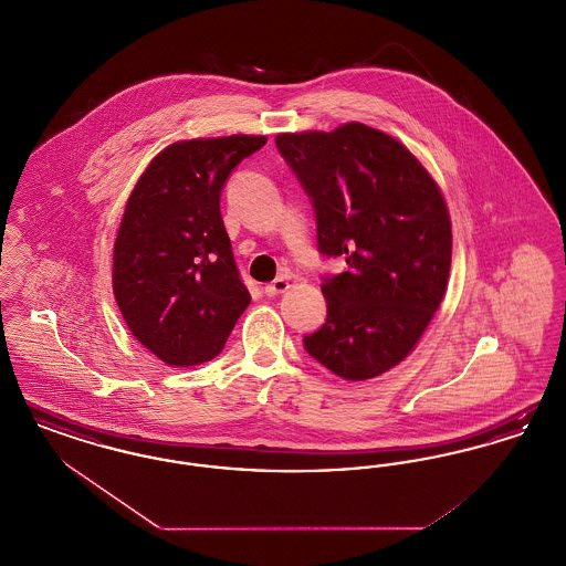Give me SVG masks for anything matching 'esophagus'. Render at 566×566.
<instances>
[{
	"label": "esophagus",
	"instance_id": "34e87169",
	"mask_svg": "<svg viewBox=\"0 0 566 566\" xmlns=\"http://www.w3.org/2000/svg\"><path fill=\"white\" fill-rule=\"evenodd\" d=\"M286 289H289V275H280V277H275L273 282L265 286V293L270 296H275L284 293Z\"/></svg>",
	"mask_w": 566,
	"mask_h": 566
}]
</instances>
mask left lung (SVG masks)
Wrapping results in <instances>:
<instances>
[{"label": "left lung", "mask_w": 566, "mask_h": 566, "mask_svg": "<svg viewBox=\"0 0 566 566\" xmlns=\"http://www.w3.org/2000/svg\"><path fill=\"white\" fill-rule=\"evenodd\" d=\"M275 146L312 199L321 254L348 265L324 275L326 321L305 352L344 379L381 376L413 350L448 286L441 190L401 142L363 123L280 134Z\"/></svg>", "instance_id": "8db88e82"}]
</instances>
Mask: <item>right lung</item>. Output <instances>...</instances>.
<instances>
[{"label":"right lung","mask_w":566,"mask_h":566,"mask_svg":"<svg viewBox=\"0 0 566 566\" xmlns=\"http://www.w3.org/2000/svg\"><path fill=\"white\" fill-rule=\"evenodd\" d=\"M263 135L167 146L127 201L112 286L135 339L171 367L218 356L250 303L220 216V195Z\"/></svg>","instance_id":"obj_1"}]
</instances>
